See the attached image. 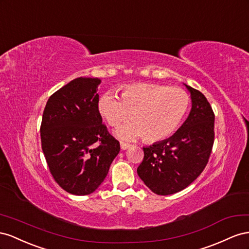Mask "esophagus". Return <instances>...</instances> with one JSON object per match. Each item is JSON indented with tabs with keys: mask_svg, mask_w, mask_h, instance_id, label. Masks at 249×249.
<instances>
[{
	"mask_svg": "<svg viewBox=\"0 0 249 249\" xmlns=\"http://www.w3.org/2000/svg\"><path fill=\"white\" fill-rule=\"evenodd\" d=\"M131 145L130 144H127V143H124V142H121V148L123 149V150H126V149H128Z\"/></svg>",
	"mask_w": 249,
	"mask_h": 249,
	"instance_id": "1",
	"label": "esophagus"
}]
</instances>
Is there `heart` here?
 I'll return each instance as SVG.
<instances>
[{"label":"heart","instance_id":"1","mask_svg":"<svg viewBox=\"0 0 249 249\" xmlns=\"http://www.w3.org/2000/svg\"><path fill=\"white\" fill-rule=\"evenodd\" d=\"M190 96L181 88L158 83H137L121 89V98L106 91L98 101V110L108 125L117 127L122 140L144 137L147 142L165 140L176 131L186 116Z\"/></svg>","mask_w":249,"mask_h":249}]
</instances>
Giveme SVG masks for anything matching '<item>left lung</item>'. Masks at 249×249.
Segmentation results:
<instances>
[{
	"label": "left lung",
	"instance_id": "8db88e82",
	"mask_svg": "<svg viewBox=\"0 0 249 249\" xmlns=\"http://www.w3.org/2000/svg\"><path fill=\"white\" fill-rule=\"evenodd\" d=\"M191 93L190 115L172 137L144 147L138 174L158 195H171L186 189L201 174L215 139V115L202 93L186 85Z\"/></svg>",
	"mask_w": 249,
	"mask_h": 249
}]
</instances>
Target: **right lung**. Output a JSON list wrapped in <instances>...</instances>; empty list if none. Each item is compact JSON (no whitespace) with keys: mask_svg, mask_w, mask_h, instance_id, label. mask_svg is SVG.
Here are the masks:
<instances>
[{"mask_svg":"<svg viewBox=\"0 0 249 249\" xmlns=\"http://www.w3.org/2000/svg\"><path fill=\"white\" fill-rule=\"evenodd\" d=\"M98 78L79 77L49 98L40 125L41 149L54 180L74 195L100 186L120 151L98 110Z\"/></svg>","mask_w":249,"mask_h":249,"instance_id":"right-lung-1","label":"right lung"}]
</instances>
